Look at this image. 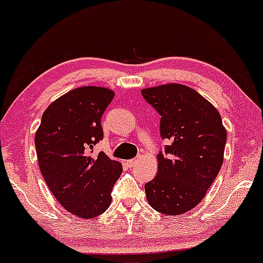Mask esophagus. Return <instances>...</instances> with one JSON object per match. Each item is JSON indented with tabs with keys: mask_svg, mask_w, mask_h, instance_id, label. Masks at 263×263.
I'll use <instances>...</instances> for the list:
<instances>
[{
	"mask_svg": "<svg viewBox=\"0 0 263 263\" xmlns=\"http://www.w3.org/2000/svg\"><path fill=\"white\" fill-rule=\"evenodd\" d=\"M139 159L135 158V159H130V161H127V165L129 166V168H133V166H135L136 164H138Z\"/></svg>",
	"mask_w": 263,
	"mask_h": 263,
	"instance_id": "esophagus-1",
	"label": "esophagus"
}]
</instances>
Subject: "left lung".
<instances>
[{
    "label": "left lung",
    "instance_id": "left-lung-1",
    "mask_svg": "<svg viewBox=\"0 0 263 263\" xmlns=\"http://www.w3.org/2000/svg\"><path fill=\"white\" fill-rule=\"evenodd\" d=\"M142 97L161 115L158 172L145 185L146 198L158 213L181 215L198 205L223 162L227 132L219 111L183 84L146 88Z\"/></svg>",
    "mask_w": 263,
    "mask_h": 263
}]
</instances>
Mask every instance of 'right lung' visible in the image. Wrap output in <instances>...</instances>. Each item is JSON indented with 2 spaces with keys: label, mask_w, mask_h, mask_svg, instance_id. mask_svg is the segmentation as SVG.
I'll return each instance as SVG.
<instances>
[{
  "label": "right lung",
  "mask_w": 263,
  "mask_h": 263,
  "mask_svg": "<svg viewBox=\"0 0 263 263\" xmlns=\"http://www.w3.org/2000/svg\"><path fill=\"white\" fill-rule=\"evenodd\" d=\"M115 97L104 87H80L43 112L35 146L40 170L58 202L81 219L107 210L122 164L91 149L104 136L101 117Z\"/></svg>",
  "instance_id": "1"
}]
</instances>
